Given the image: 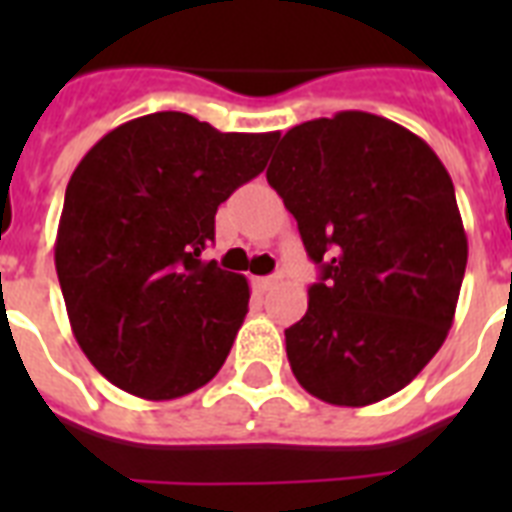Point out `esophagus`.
Masks as SVG:
<instances>
[{
  "label": "esophagus",
  "instance_id": "obj_1",
  "mask_svg": "<svg viewBox=\"0 0 512 512\" xmlns=\"http://www.w3.org/2000/svg\"><path fill=\"white\" fill-rule=\"evenodd\" d=\"M279 279H281V273H273V276H260V279H257V287L265 292V289H271Z\"/></svg>",
  "mask_w": 512,
  "mask_h": 512
}]
</instances>
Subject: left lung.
Here are the masks:
<instances>
[{
    "instance_id": "1",
    "label": "left lung",
    "mask_w": 512,
    "mask_h": 512,
    "mask_svg": "<svg viewBox=\"0 0 512 512\" xmlns=\"http://www.w3.org/2000/svg\"><path fill=\"white\" fill-rule=\"evenodd\" d=\"M265 172L319 281L284 332L297 382L335 406L406 388L454 321L468 236L452 177L401 124L340 111L281 138Z\"/></svg>"
}]
</instances>
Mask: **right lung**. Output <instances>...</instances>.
Returning a JSON list of instances; mask_svg holds the SVG:
<instances>
[{
  "instance_id": "1",
  "label": "right lung",
  "mask_w": 512,
  "mask_h": 512,
  "mask_svg": "<svg viewBox=\"0 0 512 512\" xmlns=\"http://www.w3.org/2000/svg\"><path fill=\"white\" fill-rule=\"evenodd\" d=\"M276 140L159 111L111 130L79 162L55 268L79 348L116 388L170 401L220 372L249 284L201 252L217 207L265 170Z\"/></svg>"
}]
</instances>
